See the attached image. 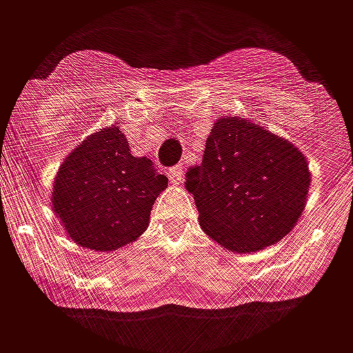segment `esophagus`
I'll return each instance as SVG.
<instances>
[{
	"instance_id": "obj_1",
	"label": "esophagus",
	"mask_w": 353,
	"mask_h": 353,
	"mask_svg": "<svg viewBox=\"0 0 353 353\" xmlns=\"http://www.w3.org/2000/svg\"><path fill=\"white\" fill-rule=\"evenodd\" d=\"M183 176H185V170H183L181 165H176V167H172L168 170V179H170L172 185H179L183 181Z\"/></svg>"
}]
</instances>
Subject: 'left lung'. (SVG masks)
I'll use <instances>...</instances> for the list:
<instances>
[{
  "label": "left lung",
  "instance_id": "obj_1",
  "mask_svg": "<svg viewBox=\"0 0 353 353\" xmlns=\"http://www.w3.org/2000/svg\"><path fill=\"white\" fill-rule=\"evenodd\" d=\"M312 174L288 139L242 117H219L201 165L186 172L203 230L228 252L252 254L290 234Z\"/></svg>",
  "mask_w": 353,
  "mask_h": 353
}]
</instances>
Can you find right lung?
I'll use <instances>...</instances> for the list:
<instances>
[{"instance_id":"add662e5","label":"right lung","mask_w":353,"mask_h":353,"mask_svg":"<svg viewBox=\"0 0 353 353\" xmlns=\"http://www.w3.org/2000/svg\"><path fill=\"white\" fill-rule=\"evenodd\" d=\"M168 179L147 157H134L117 125L83 139L63 159L51 204L69 238L93 252H113L149 226L150 208Z\"/></svg>"}]
</instances>
